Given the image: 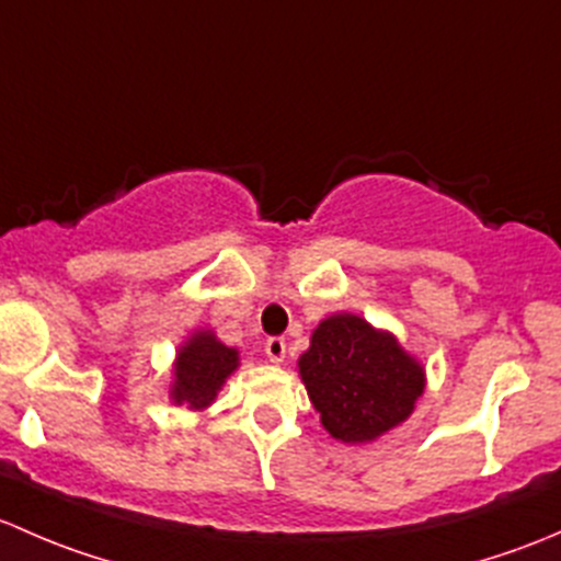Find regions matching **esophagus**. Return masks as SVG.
Listing matches in <instances>:
<instances>
[{"label": "esophagus", "instance_id": "1", "mask_svg": "<svg viewBox=\"0 0 561 561\" xmlns=\"http://www.w3.org/2000/svg\"><path fill=\"white\" fill-rule=\"evenodd\" d=\"M264 354L270 356V362L280 365V362L286 359V340H283V337H270L267 343H264Z\"/></svg>", "mask_w": 561, "mask_h": 561}]
</instances>
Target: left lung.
Instances as JSON below:
<instances>
[{
  "label": "left lung",
  "mask_w": 561,
  "mask_h": 561,
  "mask_svg": "<svg viewBox=\"0 0 561 561\" xmlns=\"http://www.w3.org/2000/svg\"><path fill=\"white\" fill-rule=\"evenodd\" d=\"M299 375L323 430L367 443L402 424L424 391V369L389 332L351 313L329 316L299 356Z\"/></svg>",
  "instance_id": "1"
}]
</instances>
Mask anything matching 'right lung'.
<instances>
[{
  "label": "right lung",
  "instance_id": "obj_1",
  "mask_svg": "<svg viewBox=\"0 0 561 561\" xmlns=\"http://www.w3.org/2000/svg\"><path fill=\"white\" fill-rule=\"evenodd\" d=\"M234 369H238V351L218 343L216 334L196 332L178 354L172 400L178 405L186 402L194 410L207 408Z\"/></svg>",
  "mask_w": 561,
  "mask_h": 561
}]
</instances>
